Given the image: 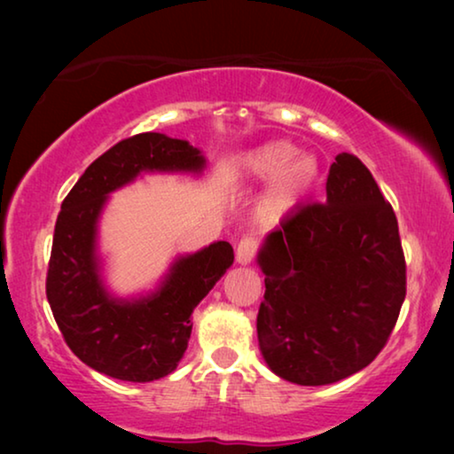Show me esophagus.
<instances>
[{"label": "esophagus", "mask_w": 454, "mask_h": 454, "mask_svg": "<svg viewBox=\"0 0 454 454\" xmlns=\"http://www.w3.org/2000/svg\"><path fill=\"white\" fill-rule=\"evenodd\" d=\"M258 239L252 238V235H244V238L239 239L238 244V250H235V258H238L239 264H250L254 256L258 254Z\"/></svg>", "instance_id": "obj_1"}]
</instances>
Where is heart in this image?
<instances>
[{"mask_svg":"<svg viewBox=\"0 0 454 454\" xmlns=\"http://www.w3.org/2000/svg\"><path fill=\"white\" fill-rule=\"evenodd\" d=\"M239 173L250 182H270L278 177L264 198V213L275 216L294 207L309 188L318 176V163L309 154H297L291 142L275 140L244 154Z\"/></svg>","mask_w":454,"mask_h":454,"instance_id":"obj_1","label":"heart"}]
</instances>
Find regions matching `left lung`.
<instances>
[{
	"label": "left lung",
	"instance_id": "left-lung-1",
	"mask_svg": "<svg viewBox=\"0 0 454 454\" xmlns=\"http://www.w3.org/2000/svg\"><path fill=\"white\" fill-rule=\"evenodd\" d=\"M256 328L269 368L301 387L339 382L384 349L407 294L399 223L356 154L340 153L326 200L285 216L258 254Z\"/></svg>",
	"mask_w": 454,
	"mask_h": 454
}]
</instances>
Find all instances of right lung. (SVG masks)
Wrapping results in <instances>:
<instances>
[{"label": "right lung", "instance_id": "obj_1", "mask_svg": "<svg viewBox=\"0 0 454 454\" xmlns=\"http://www.w3.org/2000/svg\"><path fill=\"white\" fill-rule=\"evenodd\" d=\"M204 157L185 140L136 134L111 146L61 202L47 269V300L61 337L92 370L126 382H151L177 368L192 334V312L233 264L216 241L179 258L157 294L120 301L107 295L95 256L97 221L114 192L140 171H200Z\"/></svg>", "mask_w": 454, "mask_h": 454}]
</instances>
